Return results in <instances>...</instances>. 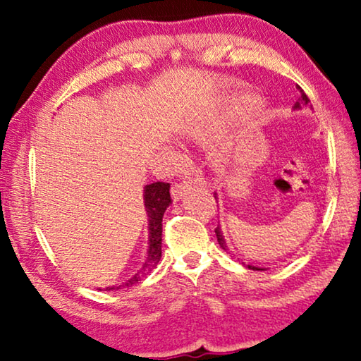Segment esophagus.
<instances>
[{"instance_id":"34e87169","label":"esophagus","mask_w":361,"mask_h":361,"mask_svg":"<svg viewBox=\"0 0 361 361\" xmlns=\"http://www.w3.org/2000/svg\"><path fill=\"white\" fill-rule=\"evenodd\" d=\"M190 187H192L190 182H180V184L172 185L171 187V195H172V199H174V202L182 199L184 195H187V192L190 190Z\"/></svg>"}]
</instances>
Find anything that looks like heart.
<instances>
[{
    "label": "heart",
    "instance_id": "obj_1",
    "mask_svg": "<svg viewBox=\"0 0 361 361\" xmlns=\"http://www.w3.org/2000/svg\"><path fill=\"white\" fill-rule=\"evenodd\" d=\"M214 128H215L214 123L195 121L192 123V125L184 128V135L187 137H192V140H204V137H207L212 131H214ZM214 156H215V161H224V152L221 151H215Z\"/></svg>",
    "mask_w": 361,
    "mask_h": 361
}]
</instances>
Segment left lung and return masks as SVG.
I'll return each mask as SVG.
<instances>
[{
    "label": "left lung",
    "instance_id": "1",
    "mask_svg": "<svg viewBox=\"0 0 361 361\" xmlns=\"http://www.w3.org/2000/svg\"><path fill=\"white\" fill-rule=\"evenodd\" d=\"M295 88H298V90H299L300 97H299V102H295V105H294V110H300V108L307 105V103H310V100H309V98H307V95H305V93H304L302 88H300L299 85H295ZM215 195H216V194H215ZM215 235H216V240H219V245H220V248H221V250H225L226 253H230V250H228V245H226V241H225V236H224V233H221V228H220V225H216V228H215ZM248 268H250V269H255V271H264L263 268H258V266H251V264H248Z\"/></svg>",
    "mask_w": 361,
    "mask_h": 361
}]
</instances>
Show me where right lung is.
Wrapping results in <instances>:
<instances>
[{"label": "right lung", "mask_w": 361, "mask_h": 361, "mask_svg": "<svg viewBox=\"0 0 361 361\" xmlns=\"http://www.w3.org/2000/svg\"><path fill=\"white\" fill-rule=\"evenodd\" d=\"M169 184L167 182H152V184L145 185V192H142V199H145V209L147 215V230H149V240H147V255L146 259L142 261L141 268L137 273L128 279L126 283L120 286H110L106 290H115L120 288H130V286L136 284L137 281L146 278L152 269L156 268L161 259V243H162V216L164 212L171 204V194H169Z\"/></svg>", "instance_id": "right-lung-1"}]
</instances>
